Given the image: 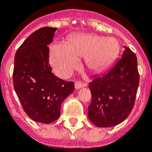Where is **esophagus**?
<instances>
[{"instance_id": "1", "label": "esophagus", "mask_w": 152, "mask_h": 152, "mask_svg": "<svg viewBox=\"0 0 152 152\" xmlns=\"http://www.w3.org/2000/svg\"><path fill=\"white\" fill-rule=\"evenodd\" d=\"M75 89H80V88L86 86V84L83 83H81V82H76L75 84Z\"/></svg>"}]
</instances>
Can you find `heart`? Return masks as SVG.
Here are the masks:
<instances>
[{"label":"heart","mask_w":152,"mask_h":152,"mask_svg":"<svg viewBox=\"0 0 152 152\" xmlns=\"http://www.w3.org/2000/svg\"><path fill=\"white\" fill-rule=\"evenodd\" d=\"M119 45L113 37L95 34H80L69 39L67 43H56L50 48V60L55 73L66 77L79 64L78 57L85 58L89 70L100 72L115 60Z\"/></svg>","instance_id":"obj_1"}]
</instances>
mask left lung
<instances>
[{"instance_id": "left-lung-1", "label": "left lung", "mask_w": 152, "mask_h": 152, "mask_svg": "<svg viewBox=\"0 0 152 152\" xmlns=\"http://www.w3.org/2000/svg\"><path fill=\"white\" fill-rule=\"evenodd\" d=\"M122 58L89 83L92 102L88 118L99 128L120 124L134 107L140 83L135 53L125 46Z\"/></svg>"}]
</instances>
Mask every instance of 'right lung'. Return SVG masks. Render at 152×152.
Segmentation results:
<instances>
[{
  "instance_id": "right-lung-1",
  "label": "right lung",
  "mask_w": 152,
  "mask_h": 152,
  "mask_svg": "<svg viewBox=\"0 0 152 152\" xmlns=\"http://www.w3.org/2000/svg\"><path fill=\"white\" fill-rule=\"evenodd\" d=\"M57 28L42 27L29 36L15 53L13 85L27 115L50 124L60 118L63 101L74 92L73 82L56 77L49 65V48Z\"/></svg>"
}]
</instances>
